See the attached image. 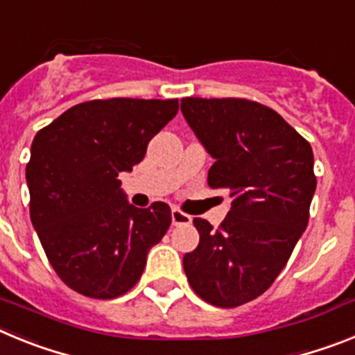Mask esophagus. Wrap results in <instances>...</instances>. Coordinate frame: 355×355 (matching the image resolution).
<instances>
[{"label":"esophagus","instance_id":"obj_1","mask_svg":"<svg viewBox=\"0 0 355 355\" xmlns=\"http://www.w3.org/2000/svg\"><path fill=\"white\" fill-rule=\"evenodd\" d=\"M172 225H183V224H190L192 222V216L183 213L181 209L172 208Z\"/></svg>","mask_w":355,"mask_h":355}]
</instances>
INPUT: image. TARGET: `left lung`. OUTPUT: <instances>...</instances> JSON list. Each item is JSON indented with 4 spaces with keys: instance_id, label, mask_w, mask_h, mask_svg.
I'll return each mask as SVG.
<instances>
[{
    "instance_id": "1",
    "label": "left lung",
    "mask_w": 355,
    "mask_h": 355,
    "mask_svg": "<svg viewBox=\"0 0 355 355\" xmlns=\"http://www.w3.org/2000/svg\"><path fill=\"white\" fill-rule=\"evenodd\" d=\"M181 112L215 159L208 184L233 199L218 229L193 218L200 238L184 254V274L206 302L241 306L272 286L306 231L316 190L313 149L261 103L184 97Z\"/></svg>"
}]
</instances>
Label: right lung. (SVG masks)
I'll use <instances>...</instances> for the list:
<instances>
[{
	"mask_svg": "<svg viewBox=\"0 0 355 355\" xmlns=\"http://www.w3.org/2000/svg\"><path fill=\"white\" fill-rule=\"evenodd\" d=\"M178 108V99H94L35 135L26 165L31 224L71 290L106 300L139 283L172 215L165 202L130 205L119 174L142 162Z\"/></svg>",
	"mask_w": 355,
	"mask_h": 355,
	"instance_id": "add662e5",
	"label": "right lung"
}]
</instances>
